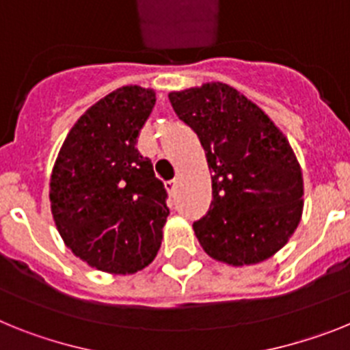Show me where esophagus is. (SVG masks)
Listing matches in <instances>:
<instances>
[{"label": "esophagus", "instance_id": "1", "mask_svg": "<svg viewBox=\"0 0 350 350\" xmlns=\"http://www.w3.org/2000/svg\"><path fill=\"white\" fill-rule=\"evenodd\" d=\"M165 188H167V192L174 193L176 188H178V179H171V181H167Z\"/></svg>", "mask_w": 350, "mask_h": 350}]
</instances>
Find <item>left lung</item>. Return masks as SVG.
I'll return each mask as SVG.
<instances>
[{
    "label": "left lung",
    "instance_id": "obj_1",
    "mask_svg": "<svg viewBox=\"0 0 350 350\" xmlns=\"http://www.w3.org/2000/svg\"><path fill=\"white\" fill-rule=\"evenodd\" d=\"M176 116L206 151L213 200L193 221L215 260L245 266L269 259L296 230L303 176L293 148L267 114L224 83L169 93Z\"/></svg>",
    "mask_w": 350,
    "mask_h": 350
}]
</instances>
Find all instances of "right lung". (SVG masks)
<instances>
[{
    "instance_id": "right-lung-1",
    "label": "right lung",
    "mask_w": 350,
    "mask_h": 350,
    "mask_svg": "<svg viewBox=\"0 0 350 350\" xmlns=\"http://www.w3.org/2000/svg\"><path fill=\"white\" fill-rule=\"evenodd\" d=\"M154 102L141 86L109 93L79 118L54 163V224L66 247L100 271H141L162 245L167 192L135 148Z\"/></svg>"
}]
</instances>
